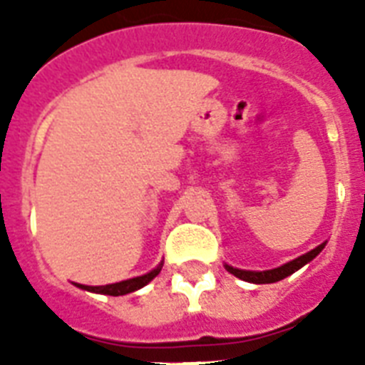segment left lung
Returning <instances> with one entry per match:
<instances>
[{"mask_svg": "<svg viewBox=\"0 0 365 365\" xmlns=\"http://www.w3.org/2000/svg\"><path fill=\"white\" fill-rule=\"evenodd\" d=\"M324 246H326V242H322L320 246L311 250V252H307V254L299 255V257H295V259L288 261V263H284V265L277 267V269H269V271H244V269H237V267H231L227 265V263H225V269L237 278H240V280H246V282L272 284L278 282V280H284V278L289 277V274H294L295 271H299L301 267L307 265L309 261L314 259V257L322 252Z\"/></svg>", "mask_w": 365, "mask_h": 365, "instance_id": "left-lung-1", "label": "left lung"}]
</instances>
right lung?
Here are the masks:
<instances>
[{
  "mask_svg": "<svg viewBox=\"0 0 365 365\" xmlns=\"http://www.w3.org/2000/svg\"><path fill=\"white\" fill-rule=\"evenodd\" d=\"M160 269H163V261H160L159 265L155 267L153 271L145 272V274H142V277L128 278V280H121V282H115V284H106V286H85V284H76V286L81 289H87V292H93V294H104V295H113V297H117V295L132 294V292H136V289L148 286V284L151 282L157 274H159Z\"/></svg>",
  "mask_w": 365,
  "mask_h": 365,
  "instance_id": "1",
  "label": "right lung"
}]
</instances>
